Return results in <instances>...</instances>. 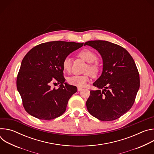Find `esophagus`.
Masks as SVG:
<instances>
[{
    "label": "esophagus",
    "instance_id": "obj_1",
    "mask_svg": "<svg viewBox=\"0 0 154 154\" xmlns=\"http://www.w3.org/2000/svg\"><path fill=\"white\" fill-rule=\"evenodd\" d=\"M77 90H78V91H82V88L78 87V88H77Z\"/></svg>",
    "mask_w": 154,
    "mask_h": 154
}]
</instances>
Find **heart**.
Wrapping results in <instances>:
<instances>
[{"label":"heart","mask_w":154,"mask_h":154,"mask_svg":"<svg viewBox=\"0 0 154 154\" xmlns=\"http://www.w3.org/2000/svg\"><path fill=\"white\" fill-rule=\"evenodd\" d=\"M78 56L89 63L85 69V72L88 73L83 75H72L69 77L67 80L70 85L82 87L85 86L89 81L90 73L91 75L94 77L97 75L100 69L99 66L96 61L97 60V55L94 51L90 49H85L79 52ZM62 68L66 72L70 71L71 68V58L69 57H66L64 58L62 61Z\"/></svg>","instance_id":"obj_1"}]
</instances>
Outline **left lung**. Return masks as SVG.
<instances>
[{"mask_svg":"<svg viewBox=\"0 0 154 154\" xmlns=\"http://www.w3.org/2000/svg\"><path fill=\"white\" fill-rule=\"evenodd\" d=\"M86 45L97 50L103 60L102 74L93 83L99 90L90 91L87 109L100 121L115 120L134 103L140 88L137 66L127 51L116 44L96 40L86 42Z\"/></svg>","mask_w":154,"mask_h":154,"instance_id":"left-lung-1","label":"left lung"}]
</instances>
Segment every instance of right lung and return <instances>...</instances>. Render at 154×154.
I'll list each match as a JSON object with an SVG mask.
<instances>
[{"label": "right lung", "instance_id": "right-lung-1", "mask_svg": "<svg viewBox=\"0 0 154 154\" xmlns=\"http://www.w3.org/2000/svg\"><path fill=\"white\" fill-rule=\"evenodd\" d=\"M83 43L51 41L32 48L22 61L16 85L26 111L38 119L51 120L63 115L77 87L63 77L62 61ZM57 81L58 89L50 85Z\"/></svg>", "mask_w": 154, "mask_h": 154}]
</instances>
